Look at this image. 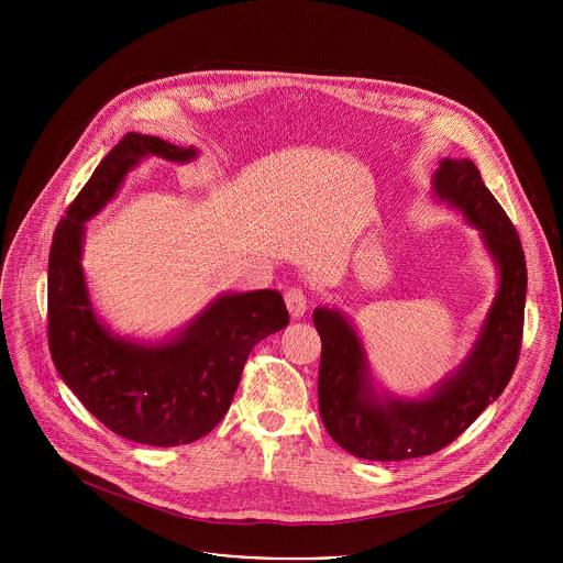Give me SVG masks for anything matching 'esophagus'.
Wrapping results in <instances>:
<instances>
[{"label":"esophagus","mask_w":563,"mask_h":563,"mask_svg":"<svg viewBox=\"0 0 563 563\" xmlns=\"http://www.w3.org/2000/svg\"><path fill=\"white\" fill-rule=\"evenodd\" d=\"M285 302H287V309L291 313V318H302L305 311H307V294L300 289V287H291L285 291Z\"/></svg>","instance_id":"obj_1"}]
</instances>
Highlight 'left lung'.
<instances>
[{"label":"left lung","mask_w":563,"mask_h":563,"mask_svg":"<svg viewBox=\"0 0 563 563\" xmlns=\"http://www.w3.org/2000/svg\"><path fill=\"white\" fill-rule=\"evenodd\" d=\"M432 189L481 231L499 267V291L461 367L426 398L378 396L365 350L347 318L336 309H313V325L323 341L320 419L343 450L369 461L417 459L450 445L499 398L521 352L528 272L515 224L472 159H441Z\"/></svg>","instance_id":"8db88e82"}]
</instances>
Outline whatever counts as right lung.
I'll list each match as a JSON object with an SVG mask.
<instances>
[{
    "instance_id": "add662e5",
    "label": "right lung",
    "mask_w": 563,
    "mask_h": 563,
    "mask_svg": "<svg viewBox=\"0 0 563 563\" xmlns=\"http://www.w3.org/2000/svg\"><path fill=\"white\" fill-rule=\"evenodd\" d=\"M144 155L189 163L196 148L126 133L59 220L48 254V350L62 380L111 432L144 445L198 441L227 415L254 345L289 323L280 291L216 298L176 339L137 345L113 336L93 311L82 265L85 222Z\"/></svg>"
}]
</instances>
